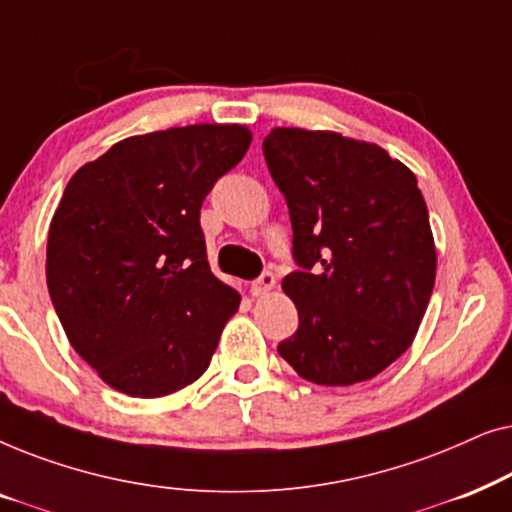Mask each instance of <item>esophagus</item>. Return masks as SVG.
<instances>
[{
  "label": "esophagus",
  "mask_w": 512,
  "mask_h": 512,
  "mask_svg": "<svg viewBox=\"0 0 512 512\" xmlns=\"http://www.w3.org/2000/svg\"><path fill=\"white\" fill-rule=\"evenodd\" d=\"M272 289H275V275H272V272H263L256 282H251V296L256 298L265 296V293H270Z\"/></svg>",
  "instance_id": "esophagus-1"
}]
</instances>
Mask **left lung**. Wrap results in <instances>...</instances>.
Listing matches in <instances>:
<instances>
[{
  "label": "left lung",
  "mask_w": 512,
  "mask_h": 512,
  "mask_svg": "<svg viewBox=\"0 0 512 512\" xmlns=\"http://www.w3.org/2000/svg\"><path fill=\"white\" fill-rule=\"evenodd\" d=\"M263 156L300 265L282 282L298 331L277 352L307 382H366L412 345L436 282L415 174L377 144L328 130L275 128Z\"/></svg>",
  "instance_id": "1"
}]
</instances>
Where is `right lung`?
Returning <instances> with one entry per match:
<instances>
[{
  "label": "right lung",
  "mask_w": 512,
  "mask_h": 512,
  "mask_svg": "<svg viewBox=\"0 0 512 512\" xmlns=\"http://www.w3.org/2000/svg\"><path fill=\"white\" fill-rule=\"evenodd\" d=\"M249 144L244 125L149 132L69 179L48 228V293L111 389L158 398L207 370L240 293L209 270L200 207Z\"/></svg>",
  "instance_id": "1"
}]
</instances>
